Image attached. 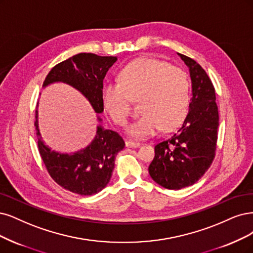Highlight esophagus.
<instances>
[{
  "instance_id": "1",
  "label": "esophagus",
  "mask_w": 253,
  "mask_h": 253,
  "mask_svg": "<svg viewBox=\"0 0 253 253\" xmlns=\"http://www.w3.org/2000/svg\"><path fill=\"white\" fill-rule=\"evenodd\" d=\"M126 146H127V147H133V149H136V147L140 146V142L132 141V140H126Z\"/></svg>"
}]
</instances>
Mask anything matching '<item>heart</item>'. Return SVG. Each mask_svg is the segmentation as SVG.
Returning <instances> with one entry per match:
<instances>
[{"label":"heart","mask_w":253,"mask_h":253,"mask_svg":"<svg viewBox=\"0 0 253 253\" xmlns=\"http://www.w3.org/2000/svg\"><path fill=\"white\" fill-rule=\"evenodd\" d=\"M104 112L118 126L129 114V99L138 100L141 113L126 128L128 135L145 138L161 128L176 127L184 119L189 102V81L184 70L153 57H139L118 74V84H107L100 93Z\"/></svg>","instance_id":"1"}]
</instances>
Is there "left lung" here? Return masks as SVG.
I'll return each mask as SVG.
<instances>
[{
    "instance_id": "obj_1",
    "label": "left lung",
    "mask_w": 253,
    "mask_h": 253,
    "mask_svg": "<svg viewBox=\"0 0 253 253\" xmlns=\"http://www.w3.org/2000/svg\"><path fill=\"white\" fill-rule=\"evenodd\" d=\"M189 69L191 99L186 118L177 132L156 144L149 167L152 179L164 188L193 185L214 158L219 112L211 78L196 60L178 53Z\"/></svg>"
}]
</instances>
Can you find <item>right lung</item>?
Returning <instances> with one entry per match:
<instances>
[{
  "mask_svg": "<svg viewBox=\"0 0 253 253\" xmlns=\"http://www.w3.org/2000/svg\"><path fill=\"white\" fill-rule=\"evenodd\" d=\"M116 56H99L78 53L51 69L45 82L47 85L63 83L81 92L97 114L103 112L100 93L109 69ZM39 103V102H38ZM38 145L42 159L51 178L63 188L81 196H92L108 185L115 167L116 155L124 150L125 141L116 132L97 126L96 135L89 145L74 153H59L43 142L39 128V111H36Z\"/></svg>",
  "mask_w": 253,
  "mask_h": 253,
  "instance_id": "obj_1",
  "label": "right lung"
}]
</instances>
